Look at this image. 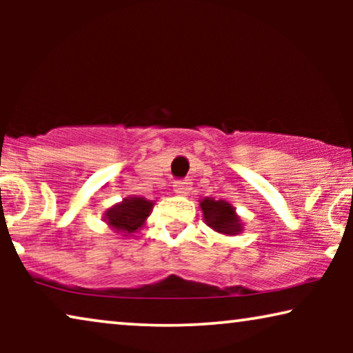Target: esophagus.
I'll return each instance as SVG.
<instances>
[{
  "label": "esophagus",
  "mask_w": 353,
  "mask_h": 353,
  "mask_svg": "<svg viewBox=\"0 0 353 353\" xmlns=\"http://www.w3.org/2000/svg\"><path fill=\"white\" fill-rule=\"evenodd\" d=\"M191 190V181L190 180H180V181H175V185H173V191H175V194L178 196H186L188 192Z\"/></svg>",
  "instance_id": "1"
}]
</instances>
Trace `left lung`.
<instances>
[{
	"label": "left lung",
	"instance_id": "1",
	"mask_svg": "<svg viewBox=\"0 0 353 353\" xmlns=\"http://www.w3.org/2000/svg\"><path fill=\"white\" fill-rule=\"evenodd\" d=\"M199 202L202 216H204L207 226L225 236H236L243 233V220L236 214V209L230 202L223 199L216 201L214 197H204Z\"/></svg>",
	"mask_w": 353,
	"mask_h": 353
}]
</instances>
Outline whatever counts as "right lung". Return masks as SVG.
I'll use <instances>...</instances> for the list:
<instances>
[{"label":"right lung","mask_w":353,"mask_h":353,"mask_svg":"<svg viewBox=\"0 0 353 353\" xmlns=\"http://www.w3.org/2000/svg\"><path fill=\"white\" fill-rule=\"evenodd\" d=\"M154 201L146 197L128 196L122 202H117L104 212V221L115 233L130 238L134 236L146 223L148 216L151 215Z\"/></svg>","instance_id":"add662e5"}]
</instances>
